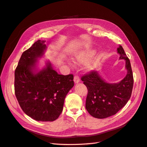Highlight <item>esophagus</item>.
<instances>
[{"instance_id":"esophagus-1","label":"esophagus","mask_w":147,"mask_h":147,"mask_svg":"<svg viewBox=\"0 0 147 147\" xmlns=\"http://www.w3.org/2000/svg\"><path fill=\"white\" fill-rule=\"evenodd\" d=\"M74 81L75 83H78L80 82V78L78 76H77V75H75V76L74 77Z\"/></svg>"}]
</instances>
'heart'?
<instances>
[{"label":"heart","instance_id":"b5f03b06","mask_svg":"<svg viewBox=\"0 0 147 147\" xmlns=\"http://www.w3.org/2000/svg\"><path fill=\"white\" fill-rule=\"evenodd\" d=\"M95 50L93 49H84V50L77 51L72 56V59L77 64H85L94 55ZM96 66L95 60H91L85 65V69L88 71L94 70Z\"/></svg>","mask_w":147,"mask_h":147}]
</instances>
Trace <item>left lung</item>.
Wrapping results in <instances>:
<instances>
[{
  "label": "left lung",
  "mask_w": 147,
  "mask_h": 147,
  "mask_svg": "<svg viewBox=\"0 0 147 147\" xmlns=\"http://www.w3.org/2000/svg\"><path fill=\"white\" fill-rule=\"evenodd\" d=\"M117 52L119 59L126 62L127 74L121 81L117 83L106 82L97 71H92L81 78L88 91L86 109L96 118H105L116 114L131 96L134 79L130 61L121 45L117 48Z\"/></svg>",
  "instance_id": "8db88e82"
}]
</instances>
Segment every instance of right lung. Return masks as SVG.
Masks as SVG:
<instances>
[{
	"instance_id": "right-lung-1",
	"label": "right lung",
	"mask_w": 147,
	"mask_h": 147,
	"mask_svg": "<svg viewBox=\"0 0 147 147\" xmlns=\"http://www.w3.org/2000/svg\"><path fill=\"white\" fill-rule=\"evenodd\" d=\"M38 40L22 54L15 71V93L23 112L38 121H53L63 112L64 99L74 85V75H60L50 61L37 69L47 47Z\"/></svg>"
}]
</instances>
